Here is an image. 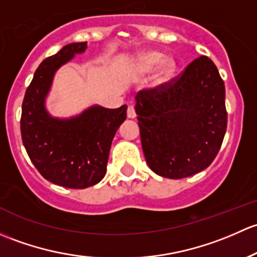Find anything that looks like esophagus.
<instances>
[{"label": "esophagus", "instance_id": "34e87169", "mask_svg": "<svg viewBox=\"0 0 257 257\" xmlns=\"http://www.w3.org/2000/svg\"><path fill=\"white\" fill-rule=\"evenodd\" d=\"M127 117L128 118H135L136 117V111H135L134 106H128L127 109Z\"/></svg>", "mask_w": 257, "mask_h": 257}]
</instances>
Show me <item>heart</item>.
Segmentation results:
<instances>
[{
	"label": "heart",
	"mask_w": 257,
	"mask_h": 257,
	"mask_svg": "<svg viewBox=\"0 0 257 257\" xmlns=\"http://www.w3.org/2000/svg\"><path fill=\"white\" fill-rule=\"evenodd\" d=\"M163 59V55L161 53L157 52H152V53H147V54L142 55L141 59H140V68H141L144 71H151L155 69ZM174 70V63L172 60L166 59L165 62H162L161 64L160 71L157 74V79L160 81L167 80L169 76L172 75Z\"/></svg>",
	"instance_id": "1"
}]
</instances>
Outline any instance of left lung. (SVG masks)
<instances>
[{"label": "left lung", "mask_w": 257, "mask_h": 257, "mask_svg": "<svg viewBox=\"0 0 257 257\" xmlns=\"http://www.w3.org/2000/svg\"><path fill=\"white\" fill-rule=\"evenodd\" d=\"M141 144L148 167L181 179L214 161L226 132L225 86L213 60H193L178 76L136 96Z\"/></svg>", "instance_id": "obj_1"}]
</instances>
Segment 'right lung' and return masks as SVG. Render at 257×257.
I'll return each mask as SVG.
<instances>
[{
  "label": "right lung",
  "instance_id": "1",
  "mask_svg": "<svg viewBox=\"0 0 257 257\" xmlns=\"http://www.w3.org/2000/svg\"><path fill=\"white\" fill-rule=\"evenodd\" d=\"M86 42L70 43L41 63L26 90L21 135L34 167L52 183L84 189L99 183L106 173L111 142L126 120L127 106H92L78 117L58 120L44 107L55 70L83 53Z\"/></svg>",
  "mask_w": 257,
  "mask_h": 257
}]
</instances>
